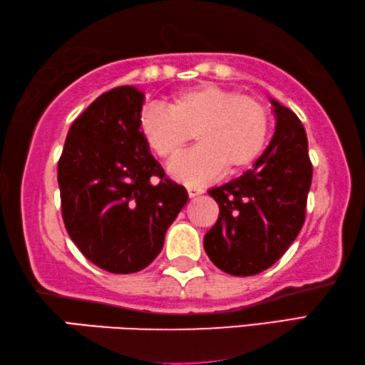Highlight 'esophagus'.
<instances>
[{
    "instance_id": "34e87169",
    "label": "esophagus",
    "mask_w": 365,
    "mask_h": 365,
    "mask_svg": "<svg viewBox=\"0 0 365 365\" xmlns=\"http://www.w3.org/2000/svg\"><path fill=\"white\" fill-rule=\"evenodd\" d=\"M187 194H189L190 199H194V197L204 194V189H200V187H194V186H189V187H187Z\"/></svg>"
}]
</instances>
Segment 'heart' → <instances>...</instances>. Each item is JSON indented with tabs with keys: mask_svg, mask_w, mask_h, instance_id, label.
<instances>
[{
	"mask_svg": "<svg viewBox=\"0 0 365 365\" xmlns=\"http://www.w3.org/2000/svg\"><path fill=\"white\" fill-rule=\"evenodd\" d=\"M139 129L158 158L175 160L194 133L197 147L170 165L176 181L200 186L249 168L259 158L268 135L265 106L249 95H236L212 82L184 88L160 106L140 115Z\"/></svg>",
	"mask_w": 365,
	"mask_h": 365,
	"instance_id": "1",
	"label": "heart"
}]
</instances>
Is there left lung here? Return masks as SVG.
<instances>
[{
	"label": "left lung",
	"instance_id": "left-lung-1",
	"mask_svg": "<svg viewBox=\"0 0 365 365\" xmlns=\"http://www.w3.org/2000/svg\"><path fill=\"white\" fill-rule=\"evenodd\" d=\"M274 134L242 176L208 190L220 205L204 247L220 270L250 277L270 268L306 220L312 165L306 129L294 113L270 98Z\"/></svg>",
	"mask_w": 365,
	"mask_h": 365
}]
</instances>
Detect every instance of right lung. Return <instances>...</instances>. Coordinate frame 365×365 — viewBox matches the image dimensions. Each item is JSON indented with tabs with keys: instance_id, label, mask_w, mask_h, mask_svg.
<instances>
[{
	"instance_id": "add662e5",
	"label": "right lung",
	"mask_w": 365,
	"mask_h": 365,
	"mask_svg": "<svg viewBox=\"0 0 365 365\" xmlns=\"http://www.w3.org/2000/svg\"><path fill=\"white\" fill-rule=\"evenodd\" d=\"M143 101L134 86L100 95L73 123L58 163L66 230L92 264L111 273L150 265L189 199L143 140Z\"/></svg>"
}]
</instances>
